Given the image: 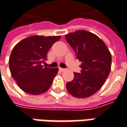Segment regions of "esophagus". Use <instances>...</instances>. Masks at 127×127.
I'll list each match as a JSON object with an SVG mask.
<instances>
[{
  "label": "esophagus",
  "mask_w": 127,
  "mask_h": 127,
  "mask_svg": "<svg viewBox=\"0 0 127 127\" xmlns=\"http://www.w3.org/2000/svg\"><path fill=\"white\" fill-rule=\"evenodd\" d=\"M59 70L61 72H63L65 70V69H64V68H59Z\"/></svg>",
  "instance_id": "obj_1"
}]
</instances>
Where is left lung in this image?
Here are the masks:
<instances>
[{
	"label": "left lung",
	"instance_id": "1",
	"mask_svg": "<svg viewBox=\"0 0 127 127\" xmlns=\"http://www.w3.org/2000/svg\"><path fill=\"white\" fill-rule=\"evenodd\" d=\"M66 41L81 62L80 73L74 72L72 81L66 84L68 92L77 98L92 95L104 84L110 73L111 54L103 41L94 33L77 30L65 35Z\"/></svg>",
	"mask_w": 127,
	"mask_h": 127
}]
</instances>
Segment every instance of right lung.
Listing matches in <instances>:
<instances>
[{
    "label": "right lung",
    "instance_id": "1",
    "mask_svg": "<svg viewBox=\"0 0 127 127\" xmlns=\"http://www.w3.org/2000/svg\"><path fill=\"white\" fill-rule=\"evenodd\" d=\"M61 35H32L24 39L14 46L9 58V67L19 88L31 95L46 92L58 73V68L41 65L47 55Z\"/></svg>",
    "mask_w": 127,
    "mask_h": 127
}]
</instances>
